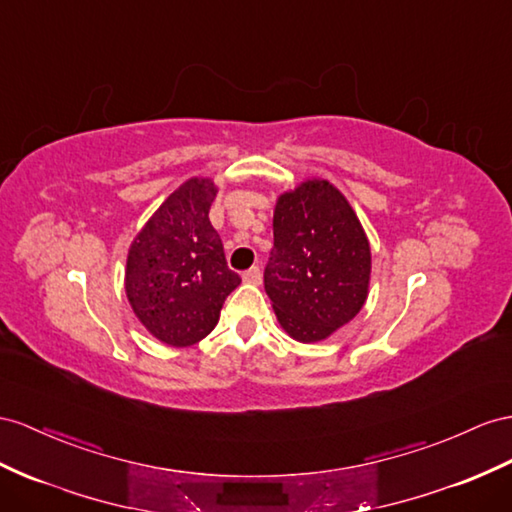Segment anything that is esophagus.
I'll use <instances>...</instances> for the list:
<instances>
[{"mask_svg":"<svg viewBox=\"0 0 512 512\" xmlns=\"http://www.w3.org/2000/svg\"><path fill=\"white\" fill-rule=\"evenodd\" d=\"M242 279H244L246 283H253V285H257V283L261 281V268H259V266L248 268V270L242 274Z\"/></svg>","mask_w":512,"mask_h":512,"instance_id":"esophagus-1","label":"esophagus"}]
</instances>
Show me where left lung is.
Returning a JSON list of instances; mask_svg holds the SVG:
<instances>
[{
  "mask_svg": "<svg viewBox=\"0 0 512 512\" xmlns=\"http://www.w3.org/2000/svg\"><path fill=\"white\" fill-rule=\"evenodd\" d=\"M272 229L264 270L272 309L296 342H322L368 298L370 242L346 196L324 179L281 194Z\"/></svg>",
  "mask_w": 512,
  "mask_h": 512,
  "instance_id": "8db88e82",
  "label": "left lung"
}]
</instances>
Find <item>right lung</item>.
<instances>
[{
    "label": "right lung",
    "mask_w": 512,
    "mask_h": 512,
    "mask_svg": "<svg viewBox=\"0 0 512 512\" xmlns=\"http://www.w3.org/2000/svg\"><path fill=\"white\" fill-rule=\"evenodd\" d=\"M218 188L192 177L168 196L131 242L125 292L136 318L160 342L183 348L214 331L225 298L240 285L209 222Z\"/></svg>",
    "instance_id": "1"
}]
</instances>
